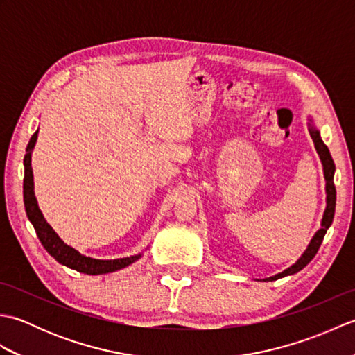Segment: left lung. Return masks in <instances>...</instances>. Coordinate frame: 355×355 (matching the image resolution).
<instances>
[{"label":"left lung","mask_w":355,"mask_h":355,"mask_svg":"<svg viewBox=\"0 0 355 355\" xmlns=\"http://www.w3.org/2000/svg\"><path fill=\"white\" fill-rule=\"evenodd\" d=\"M308 131H310V135H311V139L314 141L315 150H318L322 166H323V177H325V191H327V207H325V212H323V216H322L320 229L315 232V235L311 238L310 244H308L306 250L302 253V256H300V258L296 262H294L291 267L281 271V273L262 279V281H266V282L267 281H276V279L294 275V273H297V271L302 270L305 266H308V262H310L315 256V253H318L319 247H320L322 241H323V236H325L327 230L329 229V225L333 224V220H334V212H336V186H334L336 164L333 162V157H331V154H329L328 146L325 145V143H323V140L320 137V131L314 125L313 117H308Z\"/></svg>","instance_id":"obj_1"}]
</instances>
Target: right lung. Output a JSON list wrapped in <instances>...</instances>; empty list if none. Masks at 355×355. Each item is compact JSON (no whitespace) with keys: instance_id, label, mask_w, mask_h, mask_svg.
<instances>
[{"instance_id":"add662e5","label":"right lung","mask_w":355,"mask_h":355,"mask_svg":"<svg viewBox=\"0 0 355 355\" xmlns=\"http://www.w3.org/2000/svg\"><path fill=\"white\" fill-rule=\"evenodd\" d=\"M37 140V131L30 139L26 155H24V186H22V193H24V207L28 221L32 223L37 238L45 250L49 252L59 263L62 266L79 271L85 275H107L112 271L122 270L132 262L139 261L143 253L128 256V258L117 259H96L92 256H85L79 253L76 248L67 245L64 241L58 236V233L51 229V225L45 221L42 212L37 206L35 197V184H33V171H32V153Z\"/></svg>"}]
</instances>
